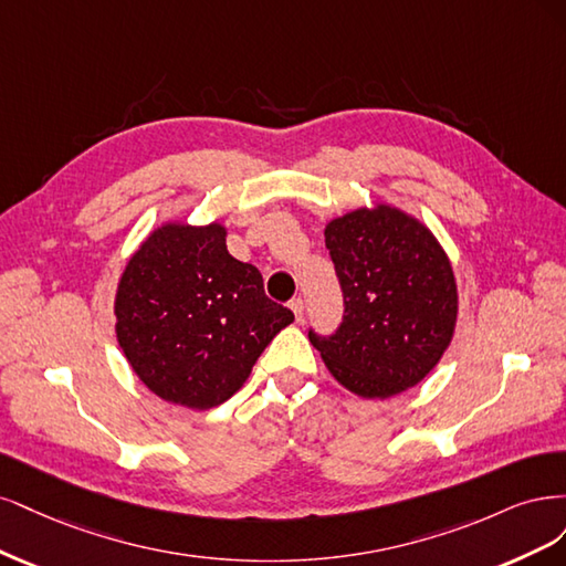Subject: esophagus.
Listing matches in <instances>:
<instances>
[{"label": "esophagus", "instance_id": "1", "mask_svg": "<svg viewBox=\"0 0 566 566\" xmlns=\"http://www.w3.org/2000/svg\"><path fill=\"white\" fill-rule=\"evenodd\" d=\"M289 307L294 310V315H296V322H301L303 319V298H291V303H289Z\"/></svg>", "mask_w": 566, "mask_h": 566}]
</instances>
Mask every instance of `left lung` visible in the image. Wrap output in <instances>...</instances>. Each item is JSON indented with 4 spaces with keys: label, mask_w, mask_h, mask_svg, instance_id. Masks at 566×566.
<instances>
[{
    "label": "left lung",
    "mask_w": 566,
    "mask_h": 566,
    "mask_svg": "<svg viewBox=\"0 0 566 566\" xmlns=\"http://www.w3.org/2000/svg\"><path fill=\"white\" fill-rule=\"evenodd\" d=\"M324 242L345 303L336 334H307L326 369L367 399L418 386L449 348L459 317L447 251L418 218L382 202L334 218Z\"/></svg>",
    "instance_id": "left-lung-1"
}]
</instances>
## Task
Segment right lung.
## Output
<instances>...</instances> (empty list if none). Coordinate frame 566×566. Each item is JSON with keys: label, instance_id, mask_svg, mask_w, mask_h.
I'll return each instance as SVG.
<instances>
[{"label": "right lung", "instance_id": "1", "mask_svg": "<svg viewBox=\"0 0 566 566\" xmlns=\"http://www.w3.org/2000/svg\"><path fill=\"white\" fill-rule=\"evenodd\" d=\"M226 226L169 221L126 263L115 296L117 343L145 388L164 402L205 411L244 386L284 326L261 272L232 259Z\"/></svg>", "mask_w": 566, "mask_h": 566}]
</instances>
